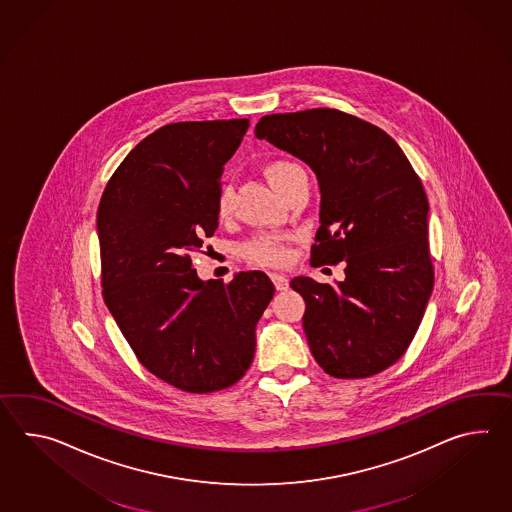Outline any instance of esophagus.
Here are the masks:
<instances>
[{"instance_id": "34e87169", "label": "esophagus", "mask_w": 512, "mask_h": 512, "mask_svg": "<svg viewBox=\"0 0 512 512\" xmlns=\"http://www.w3.org/2000/svg\"><path fill=\"white\" fill-rule=\"evenodd\" d=\"M270 277H272L273 284H275V288L279 290V292H283L288 288V279H286V275L283 273H270Z\"/></svg>"}]
</instances>
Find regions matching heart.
<instances>
[{
    "instance_id": "b5f03b06",
    "label": "heart",
    "mask_w": 512,
    "mask_h": 512,
    "mask_svg": "<svg viewBox=\"0 0 512 512\" xmlns=\"http://www.w3.org/2000/svg\"><path fill=\"white\" fill-rule=\"evenodd\" d=\"M264 174H266L268 182L272 183L273 189L281 194L294 178H297L299 174H305V171L294 161L279 159V161L268 163L264 167ZM231 207H233L231 191H229V187H222L218 198H216V213L220 218H228L231 215ZM244 253L253 264H259V266H277L286 259L283 242L277 237H259V239L251 240Z\"/></svg>"
}]
</instances>
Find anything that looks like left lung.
<instances>
[{"label": "left lung", "instance_id": "8db88e82", "mask_svg": "<svg viewBox=\"0 0 512 512\" xmlns=\"http://www.w3.org/2000/svg\"><path fill=\"white\" fill-rule=\"evenodd\" d=\"M255 137L305 161L318 178L310 264L345 262V279L297 275L303 329L325 373L365 378L395 364L433 290L428 198L402 148L378 126L330 108L264 115Z\"/></svg>", "mask_w": 512, "mask_h": 512}]
</instances>
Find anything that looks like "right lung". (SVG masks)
<instances>
[{
  "label": "right lung",
  "instance_id": "1",
  "mask_svg": "<svg viewBox=\"0 0 512 512\" xmlns=\"http://www.w3.org/2000/svg\"><path fill=\"white\" fill-rule=\"evenodd\" d=\"M248 126H161L123 159L97 213L106 307L139 362L189 393L239 382L275 292L259 270L224 284L200 279L191 261L218 228L220 178Z\"/></svg>",
  "mask_w": 512,
  "mask_h": 512
}]
</instances>
